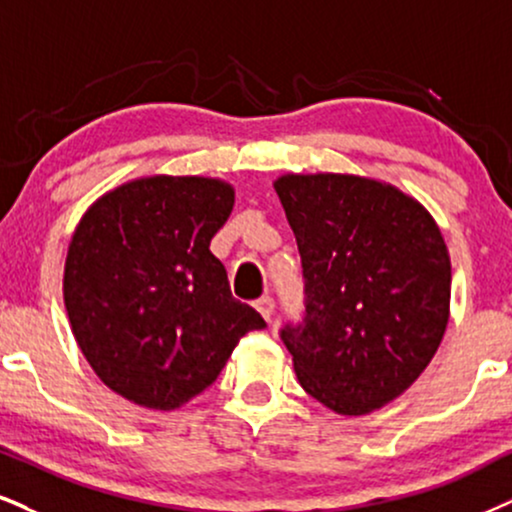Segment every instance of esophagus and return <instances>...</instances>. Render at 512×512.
Instances as JSON below:
<instances>
[{
	"mask_svg": "<svg viewBox=\"0 0 512 512\" xmlns=\"http://www.w3.org/2000/svg\"><path fill=\"white\" fill-rule=\"evenodd\" d=\"M256 311L263 315V318L268 320L270 323V318H273V311H275V301H273V296H261V299L256 301Z\"/></svg>",
	"mask_w": 512,
	"mask_h": 512,
	"instance_id": "esophagus-1",
	"label": "esophagus"
}]
</instances>
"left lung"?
<instances>
[{
    "mask_svg": "<svg viewBox=\"0 0 512 512\" xmlns=\"http://www.w3.org/2000/svg\"><path fill=\"white\" fill-rule=\"evenodd\" d=\"M304 325L285 327L299 384L339 415L387 406L422 375L451 313V258L432 213L391 182L285 173Z\"/></svg>",
    "mask_w": 512,
    "mask_h": 512,
    "instance_id": "left-lung-1",
    "label": "left lung"
}]
</instances>
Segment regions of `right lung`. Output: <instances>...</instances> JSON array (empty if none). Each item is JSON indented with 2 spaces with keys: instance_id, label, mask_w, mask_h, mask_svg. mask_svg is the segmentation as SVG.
<instances>
[{
  "instance_id": "right-lung-1",
  "label": "right lung",
  "mask_w": 512,
  "mask_h": 512,
  "mask_svg": "<svg viewBox=\"0 0 512 512\" xmlns=\"http://www.w3.org/2000/svg\"><path fill=\"white\" fill-rule=\"evenodd\" d=\"M235 187L204 175H142L82 213L63 266V304L82 356L106 387L175 410L211 387L239 339L263 330L232 299L211 239Z\"/></svg>"
}]
</instances>
